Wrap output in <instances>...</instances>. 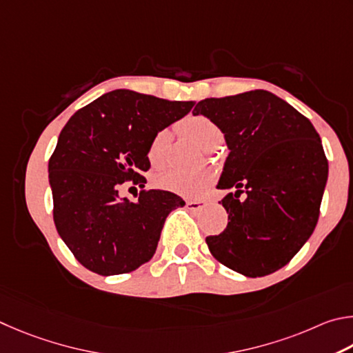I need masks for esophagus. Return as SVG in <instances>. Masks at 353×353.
<instances>
[{
	"label": "esophagus",
	"mask_w": 353,
	"mask_h": 353,
	"mask_svg": "<svg viewBox=\"0 0 353 353\" xmlns=\"http://www.w3.org/2000/svg\"><path fill=\"white\" fill-rule=\"evenodd\" d=\"M186 205L190 211H200V209L206 206V201L205 200H188Z\"/></svg>",
	"instance_id": "34e87169"
}]
</instances>
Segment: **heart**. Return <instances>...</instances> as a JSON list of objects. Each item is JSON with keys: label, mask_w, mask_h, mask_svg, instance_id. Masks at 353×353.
I'll return each instance as SVG.
<instances>
[{"label": "heart", "mask_w": 353, "mask_h": 353, "mask_svg": "<svg viewBox=\"0 0 353 353\" xmlns=\"http://www.w3.org/2000/svg\"><path fill=\"white\" fill-rule=\"evenodd\" d=\"M181 130L188 138L196 142L203 148H212L220 144L221 130L205 116H189L181 122ZM148 159L153 165L163 164V152H161V138L153 139L148 148ZM158 186L170 192H175L183 196L203 195L208 190L209 184L212 183V173L208 170L200 172H181L170 170L158 176Z\"/></svg>", "instance_id": "obj_1"}]
</instances>
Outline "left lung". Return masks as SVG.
Instances as JSON below:
<instances>
[{
	"label": "left lung",
	"instance_id": "obj_1",
	"mask_svg": "<svg viewBox=\"0 0 353 353\" xmlns=\"http://www.w3.org/2000/svg\"><path fill=\"white\" fill-rule=\"evenodd\" d=\"M211 119L230 148L217 189L228 226L206 237L211 254L248 277L274 273L314 231L329 163L312 122L265 90L200 101L192 111ZM245 192V200L238 196Z\"/></svg>",
	"mask_w": 353,
	"mask_h": 353
}]
</instances>
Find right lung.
Instances as JSON below:
<instances>
[{
  "label": "right lung",
  "mask_w": 353,
  "mask_h": 353,
  "mask_svg": "<svg viewBox=\"0 0 353 353\" xmlns=\"http://www.w3.org/2000/svg\"><path fill=\"white\" fill-rule=\"evenodd\" d=\"M194 101H165L114 90L71 116L49 159L54 223L77 261L92 273H130L150 261L164 221L186 203L167 190H142L138 201L119 196V186L150 167L157 134L180 121Z\"/></svg>",
  "instance_id": "right-lung-1"
}]
</instances>
